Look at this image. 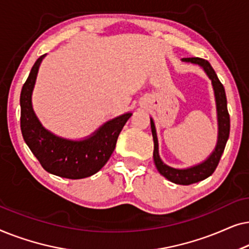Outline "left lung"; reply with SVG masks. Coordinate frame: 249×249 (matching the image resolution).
<instances>
[{
	"label": "left lung",
	"mask_w": 249,
	"mask_h": 249,
	"mask_svg": "<svg viewBox=\"0 0 249 249\" xmlns=\"http://www.w3.org/2000/svg\"><path fill=\"white\" fill-rule=\"evenodd\" d=\"M182 62L197 64L202 67L207 77L212 80V86L214 89V96L216 102V112H217V124H219V134H217V142L214 151L205 161L187 169H175L166 165L159 155V142L156 136V129L153 119L151 118V129L154 141V152H153V159L156 165L158 171L163 177L177 185H192V183L198 182L212 175L215 171L217 164H219L221 156L226 147V144L230 134V117L227 107V96L223 85L217 78L215 71L211 66L209 61L200 59V57H183Z\"/></svg>",
	"instance_id": "left-lung-1"
}]
</instances>
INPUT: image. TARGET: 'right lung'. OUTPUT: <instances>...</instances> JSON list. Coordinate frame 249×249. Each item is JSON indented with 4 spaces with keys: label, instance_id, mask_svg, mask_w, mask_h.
Returning a JSON list of instances; mask_svg holds the SVG:
<instances>
[{
    "label": "right lung",
    "instance_id": "right-lung-1",
    "mask_svg": "<svg viewBox=\"0 0 249 249\" xmlns=\"http://www.w3.org/2000/svg\"><path fill=\"white\" fill-rule=\"evenodd\" d=\"M45 55L37 59L20 94L22 137L47 172L68 179L87 178L100 171L108 161L119 134L132 113L128 112L105 122L94 134L81 141H71L52 134L40 124L32 104L37 73Z\"/></svg>",
    "mask_w": 249,
    "mask_h": 249
}]
</instances>
